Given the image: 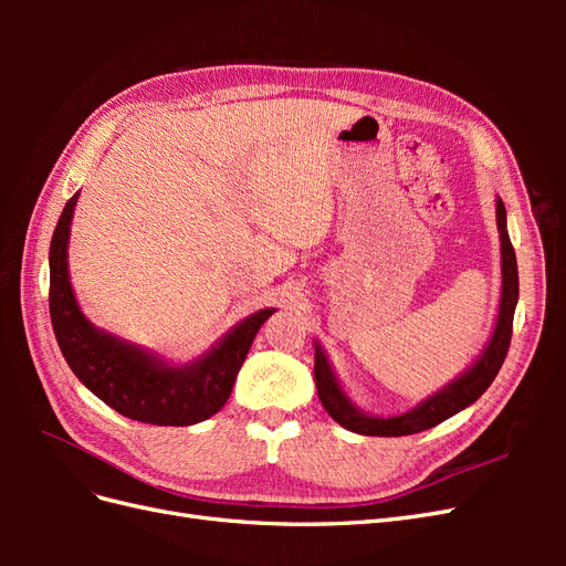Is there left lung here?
<instances>
[{"mask_svg": "<svg viewBox=\"0 0 566 566\" xmlns=\"http://www.w3.org/2000/svg\"><path fill=\"white\" fill-rule=\"evenodd\" d=\"M495 217H499V231H501V254H503V295H501V310H499V323H495L493 337L489 342L486 352L479 356V361L451 382L437 391L434 397L422 401L418 408L408 410L403 416L394 418H373L358 410L339 389L335 375L331 370L328 358H325L323 349L316 345V389L323 408L328 410V416L339 422L347 430L366 437H406L430 430V427L443 422L447 418L455 416L458 410L468 408L474 403L482 394L489 389V385L499 375L512 339V318H515V306L520 297V273H517V256L515 248L510 243L507 224H505V205L499 200L495 205Z\"/></svg>", "mask_w": 566, "mask_h": 566, "instance_id": "8db88e82", "label": "left lung"}]
</instances>
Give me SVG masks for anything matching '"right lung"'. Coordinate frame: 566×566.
Wrapping results in <instances>:
<instances>
[{
    "mask_svg": "<svg viewBox=\"0 0 566 566\" xmlns=\"http://www.w3.org/2000/svg\"><path fill=\"white\" fill-rule=\"evenodd\" d=\"M77 193L65 202L49 248V314L67 366L80 382L119 416L150 424H196L231 397L256 331L273 314L262 310L238 323L198 364L169 368L82 316L67 279V235Z\"/></svg>",
    "mask_w": 566,
    "mask_h": 566,
    "instance_id": "1",
    "label": "right lung"
}]
</instances>
